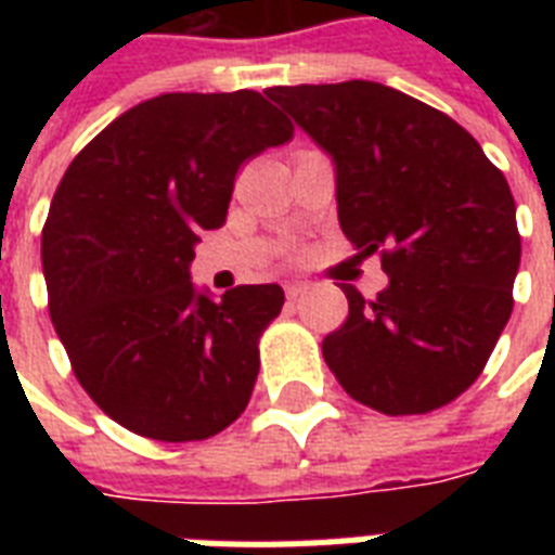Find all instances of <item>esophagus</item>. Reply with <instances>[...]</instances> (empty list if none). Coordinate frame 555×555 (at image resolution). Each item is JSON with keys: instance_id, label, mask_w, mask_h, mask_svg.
<instances>
[{"instance_id": "obj_1", "label": "esophagus", "mask_w": 555, "mask_h": 555, "mask_svg": "<svg viewBox=\"0 0 555 555\" xmlns=\"http://www.w3.org/2000/svg\"><path fill=\"white\" fill-rule=\"evenodd\" d=\"M285 294H287V299L294 302V299H299L302 294H308V282H287Z\"/></svg>"}]
</instances>
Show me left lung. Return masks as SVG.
Segmentation results:
<instances>
[{"mask_svg": "<svg viewBox=\"0 0 555 555\" xmlns=\"http://www.w3.org/2000/svg\"><path fill=\"white\" fill-rule=\"evenodd\" d=\"M264 94L334 158L339 227L388 276L377 299L339 285L348 320L322 339L328 369L383 414L452 403L513 313L521 235L507 178L464 126L383 82Z\"/></svg>", "mask_w": 555, "mask_h": 555, "instance_id": "obj_1", "label": "left lung"}]
</instances>
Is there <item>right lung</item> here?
I'll use <instances>...</instances> for the list:
<instances>
[{
    "label": "right lung",
    "mask_w": 555,
    "mask_h": 555,
    "mask_svg": "<svg viewBox=\"0 0 555 555\" xmlns=\"http://www.w3.org/2000/svg\"><path fill=\"white\" fill-rule=\"evenodd\" d=\"M294 138L259 91L143 100L65 169L42 227V273L74 377L124 429L204 440L247 409L259 337L285 291L198 294L201 230L224 224L244 160Z\"/></svg>",
    "instance_id": "add662e5"
}]
</instances>
